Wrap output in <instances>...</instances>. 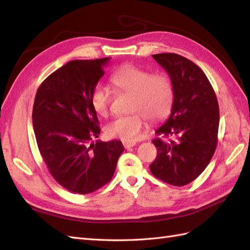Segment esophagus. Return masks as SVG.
I'll use <instances>...</instances> for the list:
<instances>
[{"instance_id":"34e87169","label":"esophagus","mask_w":250,"mask_h":250,"mask_svg":"<svg viewBox=\"0 0 250 250\" xmlns=\"http://www.w3.org/2000/svg\"><path fill=\"white\" fill-rule=\"evenodd\" d=\"M123 146H124V148L128 149V148H131V147L135 146V143L129 142V141H123Z\"/></svg>"}]
</instances>
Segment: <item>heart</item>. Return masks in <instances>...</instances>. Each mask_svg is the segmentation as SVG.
Segmentation results:
<instances>
[{
    "label": "heart",
    "mask_w": 250,
    "mask_h": 250,
    "mask_svg": "<svg viewBox=\"0 0 250 250\" xmlns=\"http://www.w3.org/2000/svg\"><path fill=\"white\" fill-rule=\"evenodd\" d=\"M111 82L121 92L133 95L129 116L118 117L106 127L109 138L134 142L140 139L147 125L167 118L174 102V87L166 74H153L137 65H126L111 76ZM94 110L107 117L110 110L111 92L108 86L97 84L90 96Z\"/></svg>",
    "instance_id": "b5f03b06"
}]
</instances>
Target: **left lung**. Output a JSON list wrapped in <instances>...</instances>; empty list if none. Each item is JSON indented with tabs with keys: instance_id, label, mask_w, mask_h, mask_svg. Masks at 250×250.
<instances>
[{
	"instance_id": "left-lung-1",
	"label": "left lung",
	"mask_w": 250,
	"mask_h": 250,
	"mask_svg": "<svg viewBox=\"0 0 250 250\" xmlns=\"http://www.w3.org/2000/svg\"><path fill=\"white\" fill-rule=\"evenodd\" d=\"M152 57L169 74L174 87L171 115L152 141L157 155L151 164L153 175L181 187L207 168L218 143L219 105L206 74L191 60L175 53Z\"/></svg>"
}]
</instances>
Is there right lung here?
Here are the masks:
<instances>
[{
  "label": "right lung",
  "instance_id": "1",
  "mask_svg": "<svg viewBox=\"0 0 250 250\" xmlns=\"http://www.w3.org/2000/svg\"><path fill=\"white\" fill-rule=\"evenodd\" d=\"M108 60H72L36 92L32 121L37 146L53 178L73 193L88 194L109 183L124 151L121 141L90 143L101 130L90 96Z\"/></svg>",
  "mask_w": 250,
  "mask_h": 250
}]
</instances>
